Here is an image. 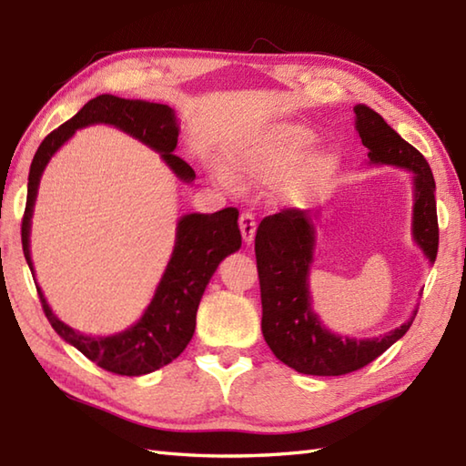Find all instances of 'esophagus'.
I'll return each instance as SVG.
<instances>
[{
    "label": "esophagus",
    "instance_id": "esophagus-1",
    "mask_svg": "<svg viewBox=\"0 0 466 466\" xmlns=\"http://www.w3.org/2000/svg\"><path fill=\"white\" fill-rule=\"evenodd\" d=\"M240 232L246 244H252L254 234H256V218L252 212H242L240 214Z\"/></svg>",
    "mask_w": 466,
    "mask_h": 466
}]
</instances>
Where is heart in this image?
<instances>
[{"instance_id": "b5f03b06", "label": "heart", "mask_w": 466, "mask_h": 466, "mask_svg": "<svg viewBox=\"0 0 466 466\" xmlns=\"http://www.w3.org/2000/svg\"><path fill=\"white\" fill-rule=\"evenodd\" d=\"M314 142L316 134L302 124L272 126L228 152L226 170L231 176L222 174V180L228 186L234 184L232 177L235 180L256 184H276L289 176L292 182L316 180L332 170L334 160L330 154L316 152L306 156L303 161L301 157L310 150Z\"/></svg>"}]
</instances>
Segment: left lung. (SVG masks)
I'll use <instances>...</instances> for the list:
<instances>
[{"mask_svg": "<svg viewBox=\"0 0 466 466\" xmlns=\"http://www.w3.org/2000/svg\"><path fill=\"white\" fill-rule=\"evenodd\" d=\"M356 130L369 147L370 164L412 172V236L431 262L439 252L434 177L424 156L369 106H354ZM310 210L284 208L266 216L256 230L254 250L262 299V334L279 360L312 376H340L362 369L402 339L417 316L380 339H349L330 332L312 310L309 274L314 250Z\"/></svg>", "mask_w": 466, "mask_h": 466, "instance_id": "1", "label": "left lung"}]
</instances>
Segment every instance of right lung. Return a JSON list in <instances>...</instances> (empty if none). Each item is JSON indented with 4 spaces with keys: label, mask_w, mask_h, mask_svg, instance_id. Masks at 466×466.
<instances>
[{
    "label": "right lung",
    "mask_w": 466,
    "mask_h": 466,
    "mask_svg": "<svg viewBox=\"0 0 466 466\" xmlns=\"http://www.w3.org/2000/svg\"><path fill=\"white\" fill-rule=\"evenodd\" d=\"M92 124H110L120 127L137 140L160 152L164 162L184 182H192L196 174L182 157L174 154L177 144V122L172 107L144 100H124L102 94L87 102L74 117H69L44 137L32 160L27 177V200L22 220V246L29 270L34 272L29 256V226H32L34 204L39 177L59 147L80 127ZM242 246L238 228V210L224 208L214 214H186L176 228V244L172 258L157 284L154 299L144 316L130 329L114 336H86L69 329L49 309L42 290L37 289L42 309L52 329L66 342L76 346L84 356L100 369L122 374L140 376L170 364L184 352L196 329V312L202 294L228 254Z\"/></svg>",
    "instance_id": "1"
}]
</instances>
